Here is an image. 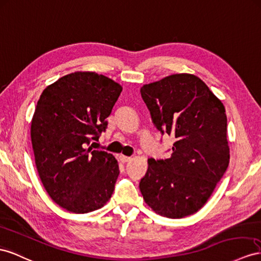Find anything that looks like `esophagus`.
I'll list each match as a JSON object with an SVG mask.
<instances>
[{
    "instance_id": "34e87169",
    "label": "esophagus",
    "mask_w": 261,
    "mask_h": 261,
    "mask_svg": "<svg viewBox=\"0 0 261 261\" xmlns=\"http://www.w3.org/2000/svg\"><path fill=\"white\" fill-rule=\"evenodd\" d=\"M119 160H120V161H121L122 163H126V162L131 161V156H125V155H123V154H120V155H119Z\"/></svg>"
}]
</instances>
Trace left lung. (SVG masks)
<instances>
[{
    "label": "left lung",
    "mask_w": 261,
    "mask_h": 261,
    "mask_svg": "<svg viewBox=\"0 0 261 261\" xmlns=\"http://www.w3.org/2000/svg\"><path fill=\"white\" fill-rule=\"evenodd\" d=\"M140 91L155 128L176 139L169 159L148 160L140 191L159 215H192L204 206L228 168L225 107L191 73L168 76Z\"/></svg>",
    "instance_id": "obj_1"
}]
</instances>
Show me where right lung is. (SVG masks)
I'll use <instances>...</instances> for the list:
<instances>
[{"mask_svg":"<svg viewBox=\"0 0 261 261\" xmlns=\"http://www.w3.org/2000/svg\"><path fill=\"white\" fill-rule=\"evenodd\" d=\"M121 91L103 75L76 71L46 87L39 97L31 124L36 168L46 192L66 211L101 208L115 191L118 161L88 145L106 131Z\"/></svg>","mask_w":261,"mask_h":261,"instance_id":"right-lung-1","label":"right lung"}]
</instances>
